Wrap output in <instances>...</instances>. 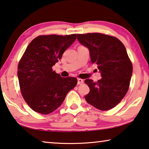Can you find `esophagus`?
Returning <instances> with one entry per match:
<instances>
[{"label": "esophagus", "mask_w": 149, "mask_h": 149, "mask_svg": "<svg viewBox=\"0 0 149 149\" xmlns=\"http://www.w3.org/2000/svg\"><path fill=\"white\" fill-rule=\"evenodd\" d=\"M82 84H84V80L81 79H77V84L78 85H81Z\"/></svg>", "instance_id": "34e87169"}]
</instances>
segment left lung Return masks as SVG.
<instances>
[{
	"mask_svg": "<svg viewBox=\"0 0 149 149\" xmlns=\"http://www.w3.org/2000/svg\"><path fill=\"white\" fill-rule=\"evenodd\" d=\"M79 43L88 48L92 63H96L101 79H87L90 91L85 97L89 104L107 111L120 103L129 89L133 65L123 44L117 38L100 33L77 34Z\"/></svg>",
	"mask_w": 149,
	"mask_h": 149,
	"instance_id": "8db88e82",
	"label": "left lung"
}]
</instances>
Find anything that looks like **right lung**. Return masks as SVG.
<instances>
[{"mask_svg": "<svg viewBox=\"0 0 149 149\" xmlns=\"http://www.w3.org/2000/svg\"><path fill=\"white\" fill-rule=\"evenodd\" d=\"M76 34L39 36L30 42L18 66L21 93L30 107L49 114L62 105L77 78L62 77L52 68L74 43Z\"/></svg>", "mask_w": 149, "mask_h": 149, "instance_id": "add662e5", "label": "right lung"}]
</instances>
